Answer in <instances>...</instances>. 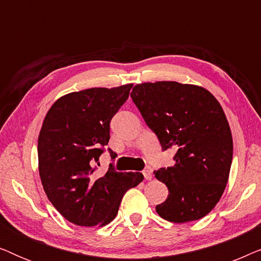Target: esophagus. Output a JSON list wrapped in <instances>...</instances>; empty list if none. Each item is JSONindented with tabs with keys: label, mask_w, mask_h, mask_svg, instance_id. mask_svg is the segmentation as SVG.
Instances as JSON below:
<instances>
[{
	"label": "esophagus",
	"mask_w": 261,
	"mask_h": 261,
	"mask_svg": "<svg viewBox=\"0 0 261 261\" xmlns=\"http://www.w3.org/2000/svg\"><path fill=\"white\" fill-rule=\"evenodd\" d=\"M142 173H144L145 179H147V180L152 179V169H151V167H146Z\"/></svg>",
	"instance_id": "esophagus-1"
}]
</instances>
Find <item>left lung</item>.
<instances>
[{"label": "left lung", "mask_w": 261, "mask_h": 261, "mask_svg": "<svg viewBox=\"0 0 261 261\" xmlns=\"http://www.w3.org/2000/svg\"><path fill=\"white\" fill-rule=\"evenodd\" d=\"M130 97L163 151L176 149L174 164L154 171L169 189L155 206L164 220L184 223L214 209L226 189L233 138L222 107L206 89L178 82L137 84Z\"/></svg>", "instance_id": "left-lung-1"}]
</instances>
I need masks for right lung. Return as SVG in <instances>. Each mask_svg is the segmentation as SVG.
Returning a JSON list of instances; mask_svg holds the SVG:
<instances>
[{"instance_id":"obj_1","label":"right lung","mask_w":261,"mask_h":261,"mask_svg":"<svg viewBox=\"0 0 261 261\" xmlns=\"http://www.w3.org/2000/svg\"><path fill=\"white\" fill-rule=\"evenodd\" d=\"M133 84L70 92L53 103L38 139L39 174L53 206L77 226L103 227L115 219L124 192L144 180L140 172H116L110 165L96 179L110 120ZM112 158L116 154L110 151Z\"/></svg>"}]
</instances>
